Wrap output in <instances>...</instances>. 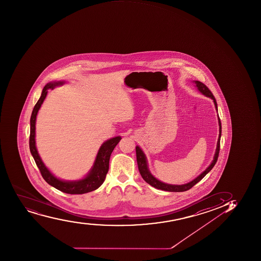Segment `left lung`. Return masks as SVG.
<instances>
[{
  "label": "left lung",
  "instance_id": "8db88e82",
  "mask_svg": "<svg viewBox=\"0 0 261 261\" xmlns=\"http://www.w3.org/2000/svg\"><path fill=\"white\" fill-rule=\"evenodd\" d=\"M195 87L197 88V90L200 93H202L203 95L208 98H212L214 100V106L216 109L217 112H218V107H217L216 99L211 93V91L209 90L208 88L206 85H204L203 83L199 82V81H193ZM218 116V121H219V126H220V134H219V139L217 141L216 150L214 153V160L212 161L211 164L200 174L197 176L196 178H194L193 180H191L189 183L184 184V185H170V184L164 183L162 181L159 180L158 178L152 175V173H150L149 167H148V161L145 155V153L143 151L142 149L140 146H136V158H137L138 168L140 171V174L144 178V180L146 183L149 184L150 186L158 189V190H163V191H171V192H181V191H188L191 187H193L196 184L198 183L199 181L201 180L202 178L206 176V173H209L212 170V168H214L217 160H218V156H219V152H220V138H221V121H220V116L219 114Z\"/></svg>",
  "mask_w": 261,
  "mask_h": 261
}]
</instances>
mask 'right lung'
Wrapping results in <instances>:
<instances>
[{
  "label": "right lung",
  "mask_w": 261,
  "mask_h": 261,
  "mask_svg": "<svg viewBox=\"0 0 261 261\" xmlns=\"http://www.w3.org/2000/svg\"><path fill=\"white\" fill-rule=\"evenodd\" d=\"M65 81H58L47 83L42 89L41 95L39 98L37 103L34 107L31 116V135H30V150L39 170L41 172V176L43 177L45 181L50 186L57 189L59 191L67 194H84L95 191L103 183L106 179V174L109 170V162L111 158V153L114 148L116 147L119 141L121 140V136L111 138L101 145L98 150L95 161L90 170L87 173V175L82 179L78 180H63L57 178L55 174L51 173V171L45 166L44 163L41 160L39 155L36 145V116L41 105L47 97V91L54 89L55 87L62 86L65 84Z\"/></svg>",
  "instance_id": "1"
}]
</instances>
